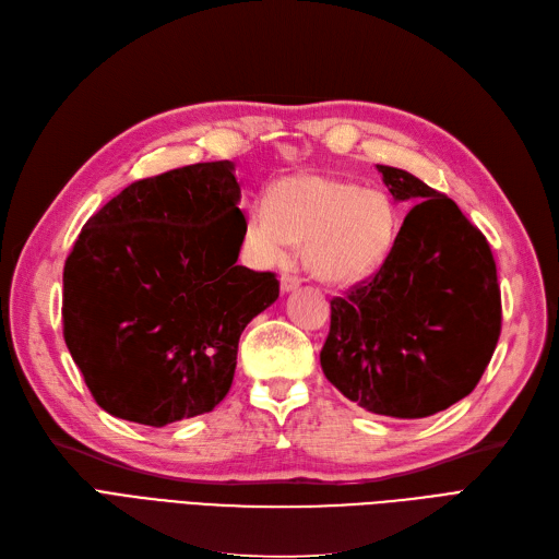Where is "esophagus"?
Masks as SVG:
<instances>
[{
    "mask_svg": "<svg viewBox=\"0 0 559 559\" xmlns=\"http://www.w3.org/2000/svg\"><path fill=\"white\" fill-rule=\"evenodd\" d=\"M299 283H301V278H299L297 274H281V290H283V293L297 290Z\"/></svg>",
    "mask_w": 559,
    "mask_h": 559,
    "instance_id": "34e87169",
    "label": "esophagus"
}]
</instances>
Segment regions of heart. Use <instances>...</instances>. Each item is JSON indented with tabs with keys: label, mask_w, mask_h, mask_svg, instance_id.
Segmentation results:
<instances>
[{
	"label": "heart",
	"mask_w": 559,
	"mask_h": 559,
	"mask_svg": "<svg viewBox=\"0 0 559 559\" xmlns=\"http://www.w3.org/2000/svg\"><path fill=\"white\" fill-rule=\"evenodd\" d=\"M400 234L392 200L344 178L304 174L281 181L272 202L248 213L246 241L266 262H283L304 246L309 272L334 285L367 281L381 269Z\"/></svg>",
	"instance_id": "heart-1"
}]
</instances>
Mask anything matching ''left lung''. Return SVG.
Wrapping results in <instances>:
<instances>
[{"instance_id":"8db88e82","label":"left lung","mask_w":559,"mask_h":559,"mask_svg":"<svg viewBox=\"0 0 559 559\" xmlns=\"http://www.w3.org/2000/svg\"><path fill=\"white\" fill-rule=\"evenodd\" d=\"M411 211L388 262L334 297L320 365L378 416L427 418L469 394L501 332L497 264L483 231L413 174L376 165Z\"/></svg>"}]
</instances>
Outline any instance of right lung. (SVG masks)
Masks as SVG:
<instances>
[{
  "instance_id": "right-lung-1",
  "label": "right lung",
  "mask_w": 559,
  "mask_h": 559,
  "mask_svg": "<svg viewBox=\"0 0 559 559\" xmlns=\"http://www.w3.org/2000/svg\"><path fill=\"white\" fill-rule=\"evenodd\" d=\"M239 200L229 159L200 162L141 178L81 229L62 325L106 413L165 427L225 400L241 332L278 299L276 274L237 264Z\"/></svg>"
}]
</instances>
